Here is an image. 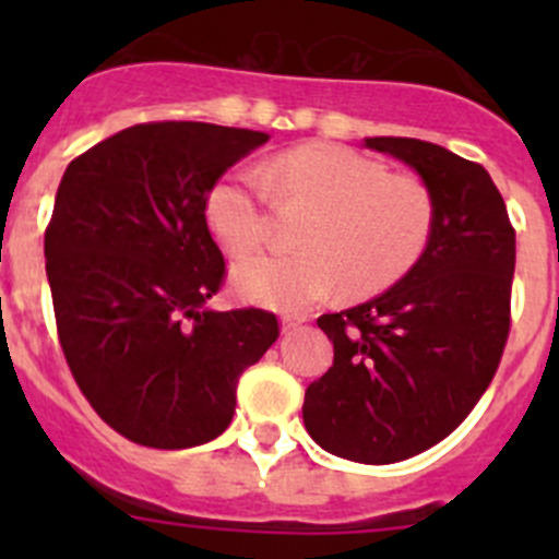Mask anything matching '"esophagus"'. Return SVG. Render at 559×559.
<instances>
[{
  "label": "esophagus",
  "mask_w": 559,
  "mask_h": 559,
  "mask_svg": "<svg viewBox=\"0 0 559 559\" xmlns=\"http://www.w3.org/2000/svg\"><path fill=\"white\" fill-rule=\"evenodd\" d=\"M302 321H306V319H302V316L286 313L284 319H281V330H284V332H295V330H300Z\"/></svg>",
  "instance_id": "esophagus-1"
}]
</instances>
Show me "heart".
Returning <instances> with one entry per match:
<instances>
[{
	"mask_svg": "<svg viewBox=\"0 0 559 559\" xmlns=\"http://www.w3.org/2000/svg\"><path fill=\"white\" fill-rule=\"evenodd\" d=\"M265 178L238 170L218 178L205 197V222L229 257H246L267 238L270 192L313 207L295 253H262L235 267L240 297L275 311H306L337 286L370 297L403 281L430 248L436 197L411 173L332 143L284 151Z\"/></svg>",
	"mask_w": 559,
	"mask_h": 559,
	"instance_id": "heart-1",
	"label": "heart"
}]
</instances>
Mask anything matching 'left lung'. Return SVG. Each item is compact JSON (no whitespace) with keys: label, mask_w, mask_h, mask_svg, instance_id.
Masks as SVG:
<instances>
[{"label":"left lung","mask_w":559,"mask_h":559,"mask_svg":"<svg viewBox=\"0 0 559 559\" xmlns=\"http://www.w3.org/2000/svg\"><path fill=\"white\" fill-rule=\"evenodd\" d=\"M436 197L421 262L376 300L319 316L332 368L306 389V430L330 454L389 465L462 425L498 370L511 330L516 233L489 173L443 145L368 138Z\"/></svg>","instance_id":"obj_1"}]
</instances>
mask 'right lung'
<instances>
[{
    "mask_svg": "<svg viewBox=\"0 0 559 559\" xmlns=\"http://www.w3.org/2000/svg\"><path fill=\"white\" fill-rule=\"evenodd\" d=\"M264 132L138 123L75 156L45 229L61 352L103 421L151 449L213 441L248 365L278 337L275 313L211 311L227 264L205 197Z\"/></svg>",
    "mask_w": 559,
    "mask_h": 559,
    "instance_id": "1",
    "label": "right lung"
}]
</instances>
